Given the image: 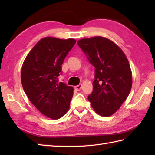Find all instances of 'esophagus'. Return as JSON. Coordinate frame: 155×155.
Listing matches in <instances>:
<instances>
[{
	"label": "esophagus",
	"instance_id": "1",
	"mask_svg": "<svg viewBox=\"0 0 155 155\" xmlns=\"http://www.w3.org/2000/svg\"><path fill=\"white\" fill-rule=\"evenodd\" d=\"M74 89L77 91H80L82 89V84H79L77 86H74Z\"/></svg>",
	"mask_w": 155,
	"mask_h": 155
}]
</instances>
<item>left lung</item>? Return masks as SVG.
<instances>
[{"label": "left lung", "instance_id": "1", "mask_svg": "<svg viewBox=\"0 0 155 155\" xmlns=\"http://www.w3.org/2000/svg\"><path fill=\"white\" fill-rule=\"evenodd\" d=\"M78 45L95 68L89 101L97 114L109 117L120 109L130 91L129 63L120 47L103 37L81 39Z\"/></svg>", "mask_w": 155, "mask_h": 155}]
</instances>
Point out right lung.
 <instances>
[{"mask_svg": "<svg viewBox=\"0 0 155 155\" xmlns=\"http://www.w3.org/2000/svg\"><path fill=\"white\" fill-rule=\"evenodd\" d=\"M76 43L74 39L47 37L36 44L23 63L21 81L28 99L41 114L57 120L66 114L73 87L58 83L61 65Z\"/></svg>", "mask_w": 155, "mask_h": 155, "instance_id": "add662e5", "label": "right lung"}]
</instances>
